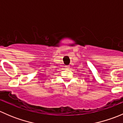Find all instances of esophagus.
Wrapping results in <instances>:
<instances>
[{"label": "esophagus", "mask_w": 123, "mask_h": 123, "mask_svg": "<svg viewBox=\"0 0 123 123\" xmlns=\"http://www.w3.org/2000/svg\"><path fill=\"white\" fill-rule=\"evenodd\" d=\"M66 67H67V68H68L69 67V66L68 65H66Z\"/></svg>", "instance_id": "1"}]
</instances>
